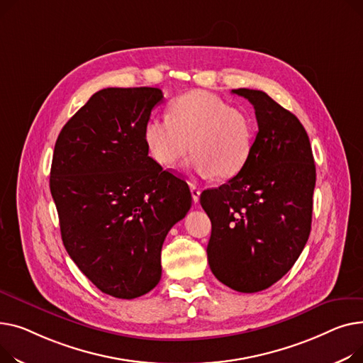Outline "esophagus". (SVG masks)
Masks as SVG:
<instances>
[{
  "label": "esophagus",
  "instance_id": "1",
  "mask_svg": "<svg viewBox=\"0 0 363 363\" xmlns=\"http://www.w3.org/2000/svg\"><path fill=\"white\" fill-rule=\"evenodd\" d=\"M190 194H191V199H194V202L196 203L201 196V189L196 187L195 184H190Z\"/></svg>",
  "mask_w": 363,
  "mask_h": 363
}]
</instances>
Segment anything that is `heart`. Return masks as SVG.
Wrapping results in <instances>:
<instances>
[{"label":"heart","instance_id":"heart-1","mask_svg":"<svg viewBox=\"0 0 363 363\" xmlns=\"http://www.w3.org/2000/svg\"><path fill=\"white\" fill-rule=\"evenodd\" d=\"M167 117H149L143 127L147 152L160 165L177 167L190 149L191 168L205 177L228 180L246 167L257 135L245 111L196 89L169 102Z\"/></svg>","mask_w":363,"mask_h":363}]
</instances>
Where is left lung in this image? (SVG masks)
<instances>
[{"instance_id":"8db88e82","label":"left lung","mask_w":363,"mask_h":363,"mask_svg":"<svg viewBox=\"0 0 363 363\" xmlns=\"http://www.w3.org/2000/svg\"><path fill=\"white\" fill-rule=\"evenodd\" d=\"M255 108L258 135L242 172L201 205L212 231L209 268L230 289L261 291L279 281L302 253L312 223L316 172L305 127L262 91L233 89Z\"/></svg>"}]
</instances>
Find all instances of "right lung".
Masks as SVG:
<instances>
[{
  "mask_svg": "<svg viewBox=\"0 0 363 363\" xmlns=\"http://www.w3.org/2000/svg\"><path fill=\"white\" fill-rule=\"evenodd\" d=\"M158 88H106L55 142L50 189L61 239L105 294L135 299L161 280V249L191 206L189 186L147 155L143 127Z\"/></svg>",
  "mask_w": 363,
  "mask_h": 363,
  "instance_id": "obj_1",
  "label": "right lung"
}]
</instances>
